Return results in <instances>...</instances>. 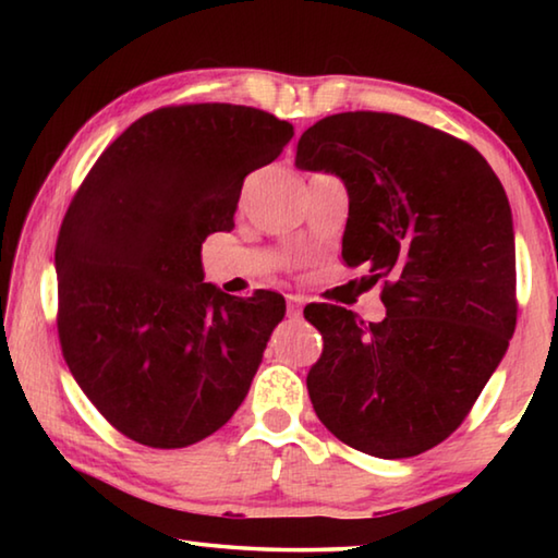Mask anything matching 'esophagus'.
<instances>
[{"instance_id": "34e87169", "label": "esophagus", "mask_w": 558, "mask_h": 558, "mask_svg": "<svg viewBox=\"0 0 558 558\" xmlns=\"http://www.w3.org/2000/svg\"><path fill=\"white\" fill-rule=\"evenodd\" d=\"M288 315L290 317H300L302 315V298L290 295L288 298Z\"/></svg>"}]
</instances>
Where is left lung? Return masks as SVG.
<instances>
[{"label": "left lung", "mask_w": 558, "mask_h": 558, "mask_svg": "<svg viewBox=\"0 0 558 558\" xmlns=\"http://www.w3.org/2000/svg\"><path fill=\"white\" fill-rule=\"evenodd\" d=\"M295 167L342 179V258L384 280L381 323L305 307L325 339L307 374L317 418L366 456H421L460 426L514 335L505 189L475 147L391 112L315 122Z\"/></svg>", "instance_id": "8db88e82"}]
</instances>
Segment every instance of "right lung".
Instances as JSON below:
<instances>
[{"mask_svg":"<svg viewBox=\"0 0 558 558\" xmlns=\"http://www.w3.org/2000/svg\"><path fill=\"white\" fill-rule=\"evenodd\" d=\"M292 135L256 108H159L122 132L73 196L56 243L61 349L130 440L186 448L248 393L286 300L204 282L202 243L233 229L243 179Z\"/></svg>","mask_w":558,"mask_h":558,"instance_id":"obj_1","label":"right lung"}]
</instances>
